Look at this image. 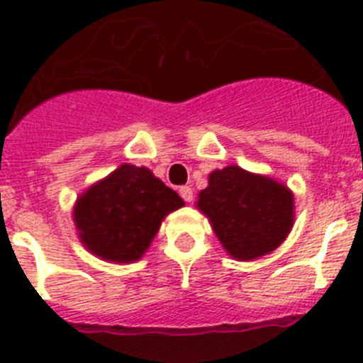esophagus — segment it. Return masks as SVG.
<instances>
[{"instance_id":"obj_1","label":"esophagus","mask_w":363,"mask_h":363,"mask_svg":"<svg viewBox=\"0 0 363 363\" xmlns=\"http://www.w3.org/2000/svg\"><path fill=\"white\" fill-rule=\"evenodd\" d=\"M179 195H181V197L184 199L186 202H191L193 201V189L189 188V186H182V188L179 189Z\"/></svg>"}]
</instances>
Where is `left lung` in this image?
Returning a JSON list of instances; mask_svg holds the SVG:
<instances>
[{"label": "left lung", "mask_w": 363, "mask_h": 363, "mask_svg": "<svg viewBox=\"0 0 363 363\" xmlns=\"http://www.w3.org/2000/svg\"><path fill=\"white\" fill-rule=\"evenodd\" d=\"M195 206L231 258L252 262L276 250L296 220L294 193L269 175L231 164L213 170Z\"/></svg>", "instance_id": "obj_1"}]
</instances>
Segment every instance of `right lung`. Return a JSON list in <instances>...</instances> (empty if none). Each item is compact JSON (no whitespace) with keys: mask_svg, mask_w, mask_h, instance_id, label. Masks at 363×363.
<instances>
[{"mask_svg":"<svg viewBox=\"0 0 363 363\" xmlns=\"http://www.w3.org/2000/svg\"><path fill=\"white\" fill-rule=\"evenodd\" d=\"M184 201L147 166L123 162L77 197L73 222L82 245L109 263L143 258L164 216Z\"/></svg>","mask_w":363,"mask_h":363,"instance_id":"add662e5","label":"right lung"}]
</instances>
